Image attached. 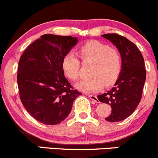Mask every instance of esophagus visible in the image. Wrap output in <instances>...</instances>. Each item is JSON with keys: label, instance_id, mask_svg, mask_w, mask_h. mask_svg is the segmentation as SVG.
Returning a JSON list of instances; mask_svg holds the SVG:
<instances>
[{"label": "esophagus", "instance_id": "esophagus-1", "mask_svg": "<svg viewBox=\"0 0 158 158\" xmlns=\"http://www.w3.org/2000/svg\"><path fill=\"white\" fill-rule=\"evenodd\" d=\"M89 98H90V99L93 100V101L95 102H98V98H97L96 95H89Z\"/></svg>", "mask_w": 158, "mask_h": 158}]
</instances>
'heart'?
Segmentation results:
<instances>
[{
    "instance_id": "1",
    "label": "heart",
    "mask_w": 158,
    "mask_h": 158,
    "mask_svg": "<svg viewBox=\"0 0 158 158\" xmlns=\"http://www.w3.org/2000/svg\"><path fill=\"white\" fill-rule=\"evenodd\" d=\"M78 54L83 62H94L91 70V76L93 78L78 82L76 85L78 89L86 93L97 92L117 80L122 68V55L118 50L111 49L104 43L93 40L81 46L78 49ZM61 67L65 76L70 80L79 79L80 61L74 53L68 52L63 57Z\"/></svg>"
}]
</instances>
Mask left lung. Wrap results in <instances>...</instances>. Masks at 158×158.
Listing matches in <instances>:
<instances>
[{"label":"left lung","instance_id":"left-lung-1","mask_svg":"<svg viewBox=\"0 0 158 158\" xmlns=\"http://www.w3.org/2000/svg\"><path fill=\"white\" fill-rule=\"evenodd\" d=\"M102 36L118 49L122 55V68L114 87L98 95V99L111 107V114L106 120L120 122L130 116L141 101L146 79L144 60L137 46L125 36L116 33Z\"/></svg>","mask_w":158,"mask_h":158}]
</instances>
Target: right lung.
<instances>
[{"instance_id": "add662e5", "label": "right lung", "mask_w": 158, "mask_h": 158, "mask_svg": "<svg viewBox=\"0 0 158 158\" xmlns=\"http://www.w3.org/2000/svg\"><path fill=\"white\" fill-rule=\"evenodd\" d=\"M77 37L44 34L26 49L19 61L17 85L27 111L45 125H57L69 114L81 92L73 89L61 67Z\"/></svg>"}]
</instances>
